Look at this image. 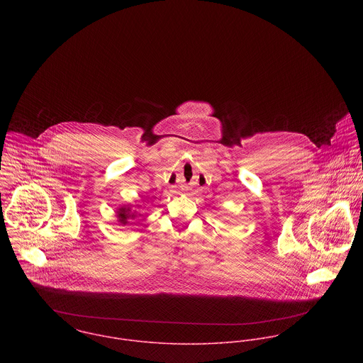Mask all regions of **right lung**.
Instances as JSON below:
<instances>
[{"label":"right lung","instance_id":"obj_1","mask_svg":"<svg viewBox=\"0 0 363 363\" xmlns=\"http://www.w3.org/2000/svg\"><path fill=\"white\" fill-rule=\"evenodd\" d=\"M141 213H138L137 209H133V207L130 204L127 206H123V207L117 208L116 211V216H117V220L121 226H125V225H130V222L133 219H135L137 216H140Z\"/></svg>","mask_w":363,"mask_h":363}]
</instances>
